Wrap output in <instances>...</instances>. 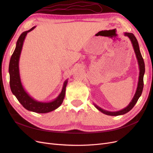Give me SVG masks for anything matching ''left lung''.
<instances>
[{"mask_svg": "<svg viewBox=\"0 0 153 153\" xmlns=\"http://www.w3.org/2000/svg\"><path fill=\"white\" fill-rule=\"evenodd\" d=\"M125 36H127L128 38L130 39L134 48V51H135V53L136 54L137 59L138 60V65H139V68H140L139 79H138V87L137 89V91L135 92V94L133 98L130 102V103H129L127 107H126L125 108L120 111H118V112H108V111L101 109V108L99 107V106L94 105L96 108H97V109H98L100 111H101V112H103L106 115H112V116H117V115H123L124 114H126L127 112H129V111H130L133 108V106L135 105L138 98H139L140 96H141L142 91H143V75H144V73H145V64L140 53L138 41L135 38V36H134V34L132 33H127L126 32V33H125Z\"/></svg>", "mask_w": 153, "mask_h": 153, "instance_id": "1", "label": "left lung"}]
</instances>
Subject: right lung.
<instances>
[{
    "instance_id": "1",
    "label": "right lung",
    "mask_w": 153,
    "mask_h": 153,
    "mask_svg": "<svg viewBox=\"0 0 153 153\" xmlns=\"http://www.w3.org/2000/svg\"><path fill=\"white\" fill-rule=\"evenodd\" d=\"M34 28L35 27H33L30 30L24 32L18 39L16 48L11 55L10 66H9V73H10V84L13 94L16 96L18 101L25 108L36 113L44 114L54 110L62 104L64 96H65L66 87L68 81L64 82L62 90L57 99L49 103H42L35 101L28 95L23 88L19 75L18 62H19L21 50L25 36L29 32L33 30Z\"/></svg>"
}]
</instances>
